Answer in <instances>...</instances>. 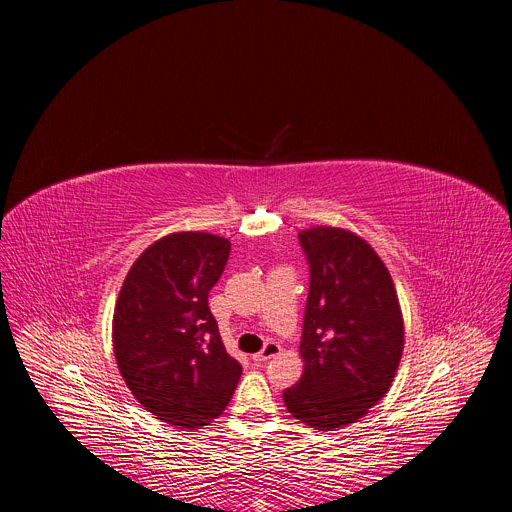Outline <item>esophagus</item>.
Wrapping results in <instances>:
<instances>
[{"mask_svg": "<svg viewBox=\"0 0 512 512\" xmlns=\"http://www.w3.org/2000/svg\"><path fill=\"white\" fill-rule=\"evenodd\" d=\"M279 352H281V346H279L277 342H267V344L263 346V350H261V352L253 354V360H255V362H265V360H269V358L277 356Z\"/></svg>", "mask_w": 512, "mask_h": 512, "instance_id": "34e87169", "label": "esophagus"}]
</instances>
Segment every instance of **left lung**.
Wrapping results in <instances>:
<instances>
[{
	"label": "left lung",
	"instance_id": "obj_1",
	"mask_svg": "<svg viewBox=\"0 0 512 512\" xmlns=\"http://www.w3.org/2000/svg\"><path fill=\"white\" fill-rule=\"evenodd\" d=\"M310 265L300 352L304 375L287 411L320 431L354 423L385 397L403 354V316L381 257L350 231L298 235Z\"/></svg>",
	"mask_w": 512,
	"mask_h": 512
}]
</instances>
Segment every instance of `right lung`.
Listing matches in <instances>:
<instances>
[{
    "instance_id": "right-lung-1",
    "label": "right lung",
    "mask_w": 512,
    "mask_h": 512,
    "mask_svg": "<svg viewBox=\"0 0 512 512\" xmlns=\"http://www.w3.org/2000/svg\"><path fill=\"white\" fill-rule=\"evenodd\" d=\"M231 243L174 233L131 265L113 314V350L135 399L158 419L196 429L221 415L243 367L229 356L208 308Z\"/></svg>"
}]
</instances>
